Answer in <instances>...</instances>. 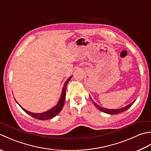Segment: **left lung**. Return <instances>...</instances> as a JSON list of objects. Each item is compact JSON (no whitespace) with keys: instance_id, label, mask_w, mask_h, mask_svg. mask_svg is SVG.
Segmentation results:
<instances>
[{"instance_id":"obj_1","label":"left lung","mask_w":151,"mask_h":151,"mask_svg":"<svg viewBox=\"0 0 151 151\" xmlns=\"http://www.w3.org/2000/svg\"><path fill=\"white\" fill-rule=\"evenodd\" d=\"M91 100H92V99H91ZM135 101H136V100L132 102V103H130V104L127 105V106H125V107H124V108H119V109H112V110H110V109H106V108H102V107H101V106H99L98 104L95 103V102H94L93 101V102L95 106L97 107L99 110H101V111H103V112H104V113H106V114H109L113 115V114H119V113H121V112H123V111H124L127 110L128 109H129V108L131 106H132V105L134 104V102H135Z\"/></svg>"}]
</instances>
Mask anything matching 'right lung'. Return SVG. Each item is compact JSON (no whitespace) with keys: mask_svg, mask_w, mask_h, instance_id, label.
Instances as JSON below:
<instances>
[{"mask_svg":"<svg viewBox=\"0 0 151 151\" xmlns=\"http://www.w3.org/2000/svg\"><path fill=\"white\" fill-rule=\"evenodd\" d=\"M72 76H70L68 79L67 80V81L65 82V84H64L63 88L62 89V95H61V97L60 99V101L58 102V103L57 104L56 106H55L54 108L52 109H50V110L47 111L46 112H44V113H41V114H34V113H32V112L28 111L26 110H24V108H22L21 106V108L27 114H28L30 116L32 117L37 119H40V120H47V119H49L52 118L54 117H55L56 115L60 113V111L62 110V109L63 108L64 102H65V92H66V87L67 85V83L69 82V81L71 78Z\"/></svg>","mask_w":151,"mask_h":151,"instance_id":"add662e5","label":"right lung"}]
</instances>
